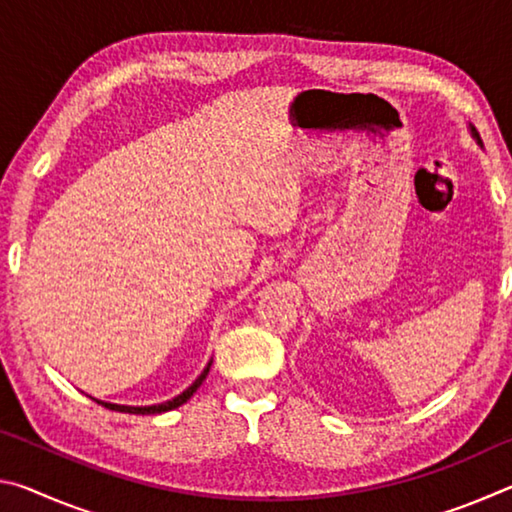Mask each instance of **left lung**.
<instances>
[{"mask_svg":"<svg viewBox=\"0 0 512 512\" xmlns=\"http://www.w3.org/2000/svg\"><path fill=\"white\" fill-rule=\"evenodd\" d=\"M472 131H474V128H472ZM474 135H476V131H474ZM479 142H481V140H479Z\"/></svg>","mask_w":512,"mask_h":512,"instance_id":"left-lung-1","label":"left lung"}]
</instances>
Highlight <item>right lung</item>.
Instances as JSON below:
<instances>
[{"mask_svg":"<svg viewBox=\"0 0 512 512\" xmlns=\"http://www.w3.org/2000/svg\"><path fill=\"white\" fill-rule=\"evenodd\" d=\"M210 366H212V361L207 363V368L201 372V377H198L192 386L187 388V391H183L180 393L178 397H173V400H169V402H164V404H153V406H121V404H108V402H99V400H94L97 404H101V406H106V409H110V411H119V413H133V415H153V413H164V411H171V409H178L180 404H185L189 397H192L196 391H198V386L203 384V379L207 377V372H210Z\"/></svg>","mask_w":512,"mask_h":512,"instance_id":"obj_1","label":"right lung"}]
</instances>
